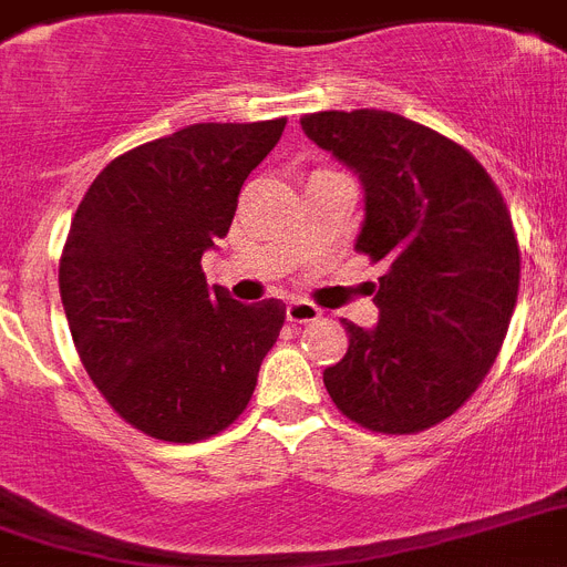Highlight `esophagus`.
<instances>
[{
  "instance_id": "34e87169",
  "label": "esophagus",
  "mask_w": 567,
  "mask_h": 567,
  "mask_svg": "<svg viewBox=\"0 0 567 567\" xmlns=\"http://www.w3.org/2000/svg\"><path fill=\"white\" fill-rule=\"evenodd\" d=\"M287 318L292 323L318 321V318H321V309H318L316 303H309V301H289L287 303Z\"/></svg>"
}]
</instances>
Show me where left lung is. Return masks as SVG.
Returning a JSON list of instances; mask_svg holds the SVG:
<instances>
[{
  "instance_id": "1",
  "label": "left lung",
  "mask_w": 567,
  "mask_h": 567,
  "mask_svg": "<svg viewBox=\"0 0 567 567\" xmlns=\"http://www.w3.org/2000/svg\"><path fill=\"white\" fill-rule=\"evenodd\" d=\"M301 128L358 174L355 249L386 264L379 323L343 321L350 347L323 370L327 393L375 433L433 427L476 393L507 336L519 295L511 212L467 148L393 111H318Z\"/></svg>"
}]
</instances>
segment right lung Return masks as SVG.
Returning a JSON list of instances; mask_svg holds the SVG:
<instances>
[{
    "label": "right lung",
    "mask_w": 567,
    "mask_h": 567,
    "mask_svg": "<svg viewBox=\"0 0 567 567\" xmlns=\"http://www.w3.org/2000/svg\"><path fill=\"white\" fill-rule=\"evenodd\" d=\"M287 120L195 123L111 159L82 197L60 260L80 361L114 413L188 444L249 404L287 303H237L200 258L226 237L240 186Z\"/></svg>",
    "instance_id": "right-lung-1"
}]
</instances>
